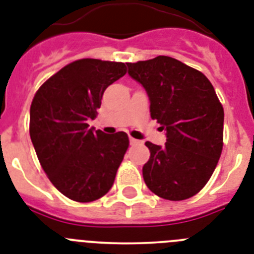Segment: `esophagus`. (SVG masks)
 <instances>
[{"label":"esophagus","mask_w":254,"mask_h":254,"mask_svg":"<svg viewBox=\"0 0 254 254\" xmlns=\"http://www.w3.org/2000/svg\"><path fill=\"white\" fill-rule=\"evenodd\" d=\"M129 144H131V145H136V144H139V140L133 139V137H129Z\"/></svg>","instance_id":"esophagus-1"}]
</instances>
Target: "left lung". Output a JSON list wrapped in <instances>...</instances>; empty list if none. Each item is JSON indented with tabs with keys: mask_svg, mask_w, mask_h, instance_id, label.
<instances>
[{
	"mask_svg": "<svg viewBox=\"0 0 254 254\" xmlns=\"http://www.w3.org/2000/svg\"><path fill=\"white\" fill-rule=\"evenodd\" d=\"M144 87L150 117L166 132L165 146L146 141L144 182L153 193L180 201L198 193L215 170L223 148L225 113L202 72L166 56L127 64Z\"/></svg>",
	"mask_w": 254,
	"mask_h": 254,
	"instance_id": "left-lung-1",
	"label": "left lung"
}]
</instances>
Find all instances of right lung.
<instances>
[{"label": "right lung", "instance_id": "1", "mask_svg": "<svg viewBox=\"0 0 254 254\" xmlns=\"http://www.w3.org/2000/svg\"><path fill=\"white\" fill-rule=\"evenodd\" d=\"M126 64L75 61L49 77L29 110V135L54 187L77 202L98 200L114 183L128 148L126 132L106 135L89 127L105 89L126 74Z\"/></svg>", "mask_w": 254, "mask_h": 254}]
</instances>
